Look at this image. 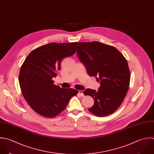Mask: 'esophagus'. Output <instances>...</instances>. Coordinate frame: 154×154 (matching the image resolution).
<instances>
[{
	"instance_id": "34e87169",
	"label": "esophagus",
	"mask_w": 154,
	"mask_h": 154,
	"mask_svg": "<svg viewBox=\"0 0 154 154\" xmlns=\"http://www.w3.org/2000/svg\"><path fill=\"white\" fill-rule=\"evenodd\" d=\"M78 95H79V96H80V97H83V96H84V94H83V91H79Z\"/></svg>"
}]
</instances>
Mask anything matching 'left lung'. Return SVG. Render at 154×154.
<instances>
[{
  "instance_id": "8db88e82",
  "label": "left lung",
  "mask_w": 154,
  "mask_h": 154,
  "mask_svg": "<svg viewBox=\"0 0 154 154\" xmlns=\"http://www.w3.org/2000/svg\"><path fill=\"white\" fill-rule=\"evenodd\" d=\"M77 56L89 76L100 83L98 91L86 89L85 95L94 98V105L88 110L103 117L115 112L128 92L130 72L127 60L114 47L100 42H79Z\"/></svg>"
}]
</instances>
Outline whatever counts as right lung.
<instances>
[{
	"instance_id": "add662e5",
	"label": "right lung",
	"mask_w": 154,
	"mask_h": 154,
	"mask_svg": "<svg viewBox=\"0 0 154 154\" xmlns=\"http://www.w3.org/2000/svg\"><path fill=\"white\" fill-rule=\"evenodd\" d=\"M77 42H51L31 51L20 71L19 83L22 94L30 107L46 118L58 115L66 107L70 99L78 94L72 89H63L53 84L60 63L73 55Z\"/></svg>"
}]
</instances>
